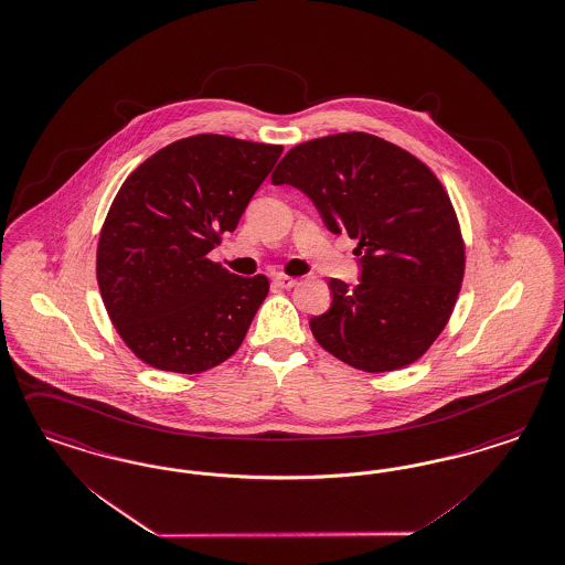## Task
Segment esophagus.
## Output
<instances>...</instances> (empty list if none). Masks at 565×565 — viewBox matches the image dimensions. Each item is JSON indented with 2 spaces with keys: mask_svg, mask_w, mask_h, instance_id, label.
<instances>
[{
  "mask_svg": "<svg viewBox=\"0 0 565 565\" xmlns=\"http://www.w3.org/2000/svg\"><path fill=\"white\" fill-rule=\"evenodd\" d=\"M274 285H276V287H280V289H292V287L297 285V278L285 276V274H278V276L274 278Z\"/></svg>",
  "mask_w": 565,
  "mask_h": 565,
  "instance_id": "esophagus-1",
  "label": "esophagus"
}]
</instances>
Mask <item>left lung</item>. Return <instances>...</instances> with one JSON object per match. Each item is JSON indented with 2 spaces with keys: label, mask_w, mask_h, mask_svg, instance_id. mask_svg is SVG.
Instances as JSON below:
<instances>
[{
  "label": "left lung",
  "mask_w": 565,
  "mask_h": 565,
  "mask_svg": "<svg viewBox=\"0 0 565 565\" xmlns=\"http://www.w3.org/2000/svg\"><path fill=\"white\" fill-rule=\"evenodd\" d=\"M273 184L312 199L334 234L358 238L360 282L331 278L333 303L310 320L316 341L366 373L413 364L444 331L465 274L448 192L408 150L364 131L292 147Z\"/></svg>",
  "instance_id": "left-lung-1"
}]
</instances>
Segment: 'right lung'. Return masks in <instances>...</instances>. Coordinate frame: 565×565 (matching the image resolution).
Returning <instances> with one entry per match:
<instances>
[{"mask_svg":"<svg viewBox=\"0 0 565 565\" xmlns=\"http://www.w3.org/2000/svg\"><path fill=\"white\" fill-rule=\"evenodd\" d=\"M280 145L199 134L127 175L106 213L96 278L127 348L159 371L196 375L228 360L270 291L211 262L236 228Z\"/></svg>","mask_w":565,"mask_h":565,"instance_id":"right-lung-1","label":"right lung"}]
</instances>
